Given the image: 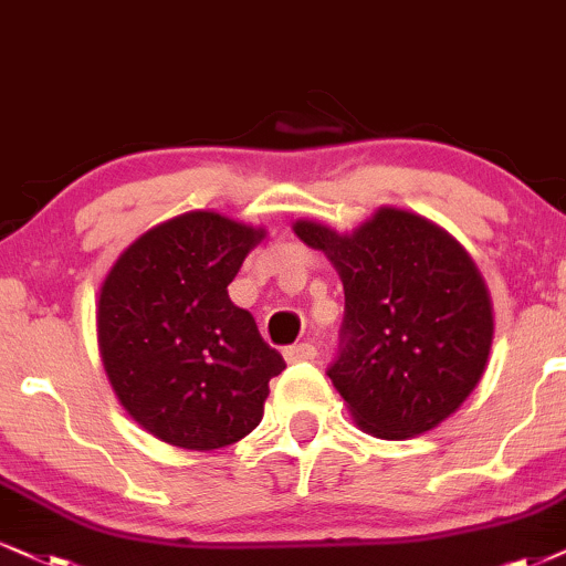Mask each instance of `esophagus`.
<instances>
[{"label": "esophagus", "instance_id": "obj_1", "mask_svg": "<svg viewBox=\"0 0 566 566\" xmlns=\"http://www.w3.org/2000/svg\"><path fill=\"white\" fill-rule=\"evenodd\" d=\"M283 357L289 365H296V361H312L317 357V348L312 344H296V346H289L283 352Z\"/></svg>", "mask_w": 566, "mask_h": 566}]
</instances>
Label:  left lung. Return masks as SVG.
<instances>
[{
    "instance_id": "left-lung-1",
    "label": "left lung",
    "mask_w": 566,
    "mask_h": 566,
    "mask_svg": "<svg viewBox=\"0 0 566 566\" xmlns=\"http://www.w3.org/2000/svg\"><path fill=\"white\" fill-rule=\"evenodd\" d=\"M291 228L344 283V348L327 375L354 422L403 441L449 420L483 378L493 344L491 294L470 251L399 207H378L346 233L317 220Z\"/></svg>"
}]
</instances>
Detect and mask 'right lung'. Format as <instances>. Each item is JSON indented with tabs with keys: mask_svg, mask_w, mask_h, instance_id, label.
Masks as SVG:
<instances>
[{
	"mask_svg": "<svg viewBox=\"0 0 566 566\" xmlns=\"http://www.w3.org/2000/svg\"><path fill=\"white\" fill-rule=\"evenodd\" d=\"M268 230L214 209L149 228L120 251L96 296V344L120 407L149 436L214 451L262 420L285 361L228 285Z\"/></svg>",
	"mask_w": 566,
	"mask_h": 566,
	"instance_id": "add662e5",
	"label": "right lung"
}]
</instances>
